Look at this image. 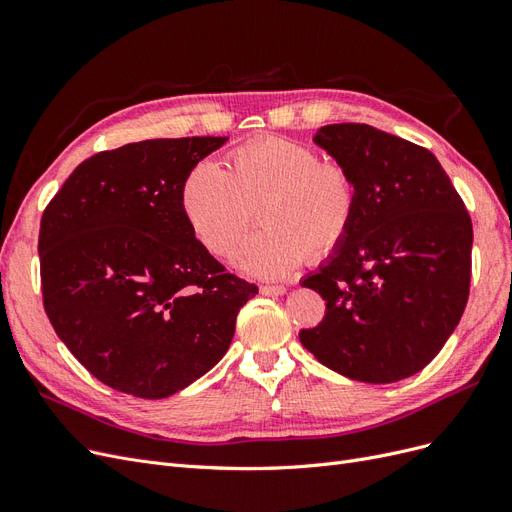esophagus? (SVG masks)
<instances>
[{"label": "esophagus", "mask_w": 512, "mask_h": 512, "mask_svg": "<svg viewBox=\"0 0 512 512\" xmlns=\"http://www.w3.org/2000/svg\"><path fill=\"white\" fill-rule=\"evenodd\" d=\"M288 288L284 284H275V286H260V294L265 297H277V294H284Z\"/></svg>", "instance_id": "1"}]
</instances>
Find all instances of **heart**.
Returning a JSON list of instances; mask_svg holds the SVG:
<instances>
[{
    "label": "heart",
    "mask_w": 512,
    "mask_h": 512,
    "mask_svg": "<svg viewBox=\"0 0 512 512\" xmlns=\"http://www.w3.org/2000/svg\"><path fill=\"white\" fill-rule=\"evenodd\" d=\"M265 226L241 247L237 265L277 280L309 256H331L348 237L356 188L348 170L288 138H258L235 149L226 168L196 164L181 185V209L209 252L230 258L254 218Z\"/></svg>",
    "instance_id": "obj_1"
}]
</instances>
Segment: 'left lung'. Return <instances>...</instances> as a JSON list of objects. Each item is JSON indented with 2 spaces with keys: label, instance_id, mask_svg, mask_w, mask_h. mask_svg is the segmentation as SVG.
<instances>
[{
  "label": "left lung",
  "instance_id": "left-lung-1",
  "mask_svg": "<svg viewBox=\"0 0 512 512\" xmlns=\"http://www.w3.org/2000/svg\"><path fill=\"white\" fill-rule=\"evenodd\" d=\"M314 143L356 188L348 237L301 286L327 312L299 339L346 378L414 376L453 335L468 303L472 220L431 151L367 123H333Z\"/></svg>",
  "mask_w": 512,
  "mask_h": 512
}]
</instances>
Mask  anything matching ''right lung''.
Wrapping results in <instances>:
<instances>
[{"label": "right lung", "instance_id": "add662e5", "mask_svg": "<svg viewBox=\"0 0 512 512\" xmlns=\"http://www.w3.org/2000/svg\"><path fill=\"white\" fill-rule=\"evenodd\" d=\"M228 136L153 138L74 168L40 222L44 309L111 389L164 399L226 354L258 288L226 273L185 222V175Z\"/></svg>", "mask_w": 512, "mask_h": 512}]
</instances>
